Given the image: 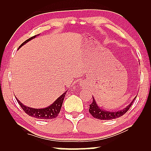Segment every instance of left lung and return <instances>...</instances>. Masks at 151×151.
I'll list each match as a JSON object with an SVG mask.
<instances>
[{
  "mask_svg": "<svg viewBox=\"0 0 151 151\" xmlns=\"http://www.w3.org/2000/svg\"><path fill=\"white\" fill-rule=\"evenodd\" d=\"M93 98V101L92 103L90 105V109H89V112L91 114L93 117L96 118V119H99V120H112V119H115V118H118L120 116H122L124 115V114H126L128 110L129 109V108L131 107V105H132L133 101H134L135 99L133 100V101L129 104V105L127 106V107H125L124 109H123L122 110H120V111H105V110L102 109L101 108H100L99 106L97 105V104L95 101V100L94 99V97Z\"/></svg>",
  "mask_w": 151,
  "mask_h": 151,
  "instance_id": "1",
  "label": "left lung"
}]
</instances>
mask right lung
<instances>
[{"mask_svg":"<svg viewBox=\"0 0 151 151\" xmlns=\"http://www.w3.org/2000/svg\"><path fill=\"white\" fill-rule=\"evenodd\" d=\"M35 37L36 35L33 36V37H30L29 39L27 40L26 41L23 42V43L19 46V48H20L21 46L26 44L27 42L30 41L31 40L33 39V38H35ZM66 92H67L63 93L60 97H59L51 105L49 106V107L43 108V109H34V108L27 107V106L23 105L22 103H21L20 101L17 99V98H16V100L17 101H18L19 105H20L21 108L23 109V111H24L27 115L32 116V117H34V118H38V119H44V120H48V119L55 118H57V116H58L59 113L60 112L63 99H64V97L65 96Z\"/></svg>","mask_w":151,"mask_h":151,"instance_id":"right-lung-1","label":"right lung"}]
</instances>
